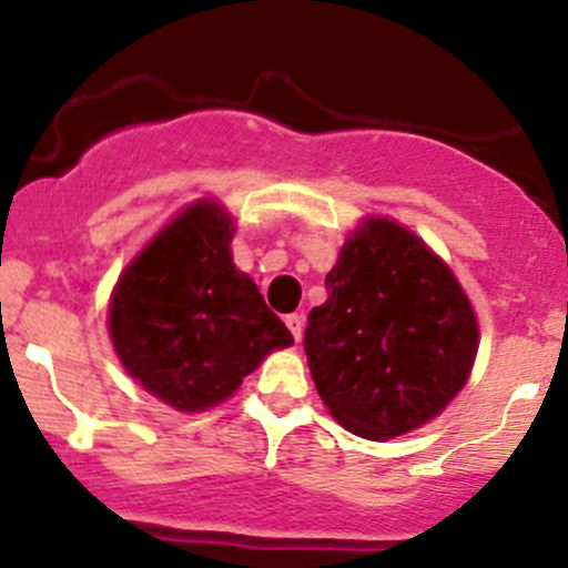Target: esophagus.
I'll use <instances>...</instances> for the list:
<instances>
[{
    "label": "esophagus",
    "mask_w": 568,
    "mask_h": 568,
    "mask_svg": "<svg viewBox=\"0 0 568 568\" xmlns=\"http://www.w3.org/2000/svg\"><path fill=\"white\" fill-rule=\"evenodd\" d=\"M285 326L291 329L294 341H302V326H305V318H302V313H291V316H285Z\"/></svg>",
    "instance_id": "34e87169"
}]
</instances>
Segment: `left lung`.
<instances>
[{
    "label": "left lung",
    "mask_w": 568,
    "mask_h": 568,
    "mask_svg": "<svg viewBox=\"0 0 568 568\" xmlns=\"http://www.w3.org/2000/svg\"><path fill=\"white\" fill-rule=\"evenodd\" d=\"M326 291L307 316L305 354L329 415L365 439L434 420L478 352V321L448 263L398 222L368 216Z\"/></svg>",
    "instance_id": "obj_1"
}]
</instances>
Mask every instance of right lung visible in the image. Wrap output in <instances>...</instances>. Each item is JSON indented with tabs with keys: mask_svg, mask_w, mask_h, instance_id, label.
<instances>
[{
	"mask_svg": "<svg viewBox=\"0 0 568 568\" xmlns=\"http://www.w3.org/2000/svg\"><path fill=\"white\" fill-rule=\"evenodd\" d=\"M233 220L197 200L125 266L109 302V335L131 379L181 412L222 404L288 326L231 255Z\"/></svg>",
	"mask_w": 568,
	"mask_h": 568,
	"instance_id": "add662e5",
	"label": "right lung"
}]
</instances>
